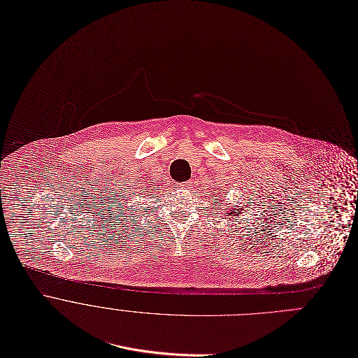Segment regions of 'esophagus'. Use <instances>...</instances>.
Here are the masks:
<instances>
[{
	"label": "esophagus",
	"mask_w": 358,
	"mask_h": 358,
	"mask_svg": "<svg viewBox=\"0 0 358 358\" xmlns=\"http://www.w3.org/2000/svg\"><path fill=\"white\" fill-rule=\"evenodd\" d=\"M191 185H192L191 181H185V182H181V184L178 185V188H181V189H188V188H191Z\"/></svg>",
	"instance_id": "esophagus-1"
}]
</instances>
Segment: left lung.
<instances>
[{"label": "left lung", "instance_id": "obj_1", "mask_svg": "<svg viewBox=\"0 0 358 358\" xmlns=\"http://www.w3.org/2000/svg\"><path fill=\"white\" fill-rule=\"evenodd\" d=\"M215 203L218 206H221V209H220V213H215V215H220L221 218H228V220H234L235 217L238 220L239 217L245 215V206H250L249 202L243 206L241 203L239 205H225V203H220L217 201H215Z\"/></svg>", "mask_w": 358, "mask_h": 358}]
</instances>
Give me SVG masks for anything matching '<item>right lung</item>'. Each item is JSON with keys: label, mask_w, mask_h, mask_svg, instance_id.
Returning a JSON list of instances; mask_svg holds the SVG:
<instances>
[{"label": "right lung", "mask_w": 358, "mask_h": 358, "mask_svg": "<svg viewBox=\"0 0 358 358\" xmlns=\"http://www.w3.org/2000/svg\"><path fill=\"white\" fill-rule=\"evenodd\" d=\"M145 192H148V191H145ZM140 198H143V196H140ZM131 203H133V201H131ZM131 208H134V209L137 210V215H138V213L141 212V209H146V208H143V206H140V208H137V205H136V203H133V205H131Z\"/></svg>", "instance_id": "obj_1"}]
</instances>
